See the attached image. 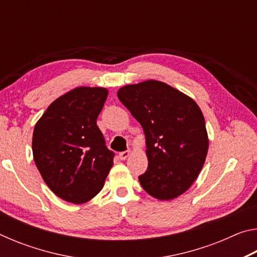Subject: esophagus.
<instances>
[{"instance_id": "34e87169", "label": "esophagus", "mask_w": 257, "mask_h": 257, "mask_svg": "<svg viewBox=\"0 0 257 257\" xmlns=\"http://www.w3.org/2000/svg\"><path fill=\"white\" fill-rule=\"evenodd\" d=\"M130 154H132V152H130V151L121 152V153H119V158H120V160H125L127 158H129Z\"/></svg>"}]
</instances>
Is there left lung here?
Segmentation results:
<instances>
[{
	"mask_svg": "<svg viewBox=\"0 0 257 257\" xmlns=\"http://www.w3.org/2000/svg\"><path fill=\"white\" fill-rule=\"evenodd\" d=\"M118 97L145 134L149 167L138 177L142 187L160 201L180 196L196 180L207 155L201 108L188 95L159 80L121 87Z\"/></svg>",
	"mask_w": 257,
	"mask_h": 257,
	"instance_id": "1",
	"label": "left lung"
}]
</instances>
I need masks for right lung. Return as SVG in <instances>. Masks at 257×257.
Listing matches in <instances>:
<instances>
[{"label": "right lung", "mask_w": 257, "mask_h": 257, "mask_svg": "<svg viewBox=\"0 0 257 257\" xmlns=\"http://www.w3.org/2000/svg\"><path fill=\"white\" fill-rule=\"evenodd\" d=\"M108 90L76 87L50 104L33 134V156L45 184L56 196L73 204L102 190L113 165L96 120Z\"/></svg>", "instance_id": "obj_1"}]
</instances>
